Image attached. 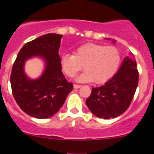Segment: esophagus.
<instances>
[{"instance_id": "esophagus-1", "label": "esophagus", "mask_w": 154, "mask_h": 154, "mask_svg": "<svg viewBox=\"0 0 154 154\" xmlns=\"http://www.w3.org/2000/svg\"><path fill=\"white\" fill-rule=\"evenodd\" d=\"M73 86H74L75 89H79L80 87H81V85H76V84H74V85H73Z\"/></svg>"}]
</instances>
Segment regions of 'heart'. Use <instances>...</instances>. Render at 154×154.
I'll return each instance as SVG.
<instances>
[{
    "mask_svg": "<svg viewBox=\"0 0 154 154\" xmlns=\"http://www.w3.org/2000/svg\"><path fill=\"white\" fill-rule=\"evenodd\" d=\"M121 61L119 49L115 46L86 43L77 48L74 55L64 54L60 59L62 69L69 77H74L84 66L85 72L76 78L81 82H108L116 72Z\"/></svg>",
    "mask_w": 154,
    "mask_h": 154,
    "instance_id": "1",
    "label": "heart"
}]
</instances>
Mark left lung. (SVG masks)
Returning a JSON list of instances; mask_svg holds the SVG:
<instances>
[{
    "label": "left lung",
    "mask_w": 154,
    "mask_h": 154,
    "mask_svg": "<svg viewBox=\"0 0 154 154\" xmlns=\"http://www.w3.org/2000/svg\"><path fill=\"white\" fill-rule=\"evenodd\" d=\"M137 68L134 57L130 54L123 59L119 71L108 82L100 87L92 88L85 103L94 115L108 119L117 117L127 109L138 85Z\"/></svg>",
    "instance_id": "8db88e82"
}]
</instances>
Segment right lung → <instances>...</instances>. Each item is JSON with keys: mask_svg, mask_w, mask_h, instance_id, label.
<instances>
[{"mask_svg": "<svg viewBox=\"0 0 154 154\" xmlns=\"http://www.w3.org/2000/svg\"><path fill=\"white\" fill-rule=\"evenodd\" d=\"M62 35L47 34L24 45L18 52L12 67L11 85L12 93L19 107L37 119L55 115L63 106L73 89L62 72L60 48ZM33 57L43 58L46 63L42 76L36 80L28 78L24 72L26 60Z\"/></svg>", "mask_w": 154, "mask_h": 154, "instance_id": "right-lung-1", "label": "right lung"}]
</instances>
